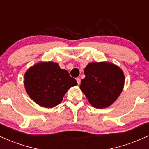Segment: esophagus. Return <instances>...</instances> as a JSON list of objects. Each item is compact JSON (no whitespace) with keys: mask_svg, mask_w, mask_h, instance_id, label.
Wrapping results in <instances>:
<instances>
[{"mask_svg":"<svg viewBox=\"0 0 149 149\" xmlns=\"http://www.w3.org/2000/svg\"><path fill=\"white\" fill-rule=\"evenodd\" d=\"M76 81H77V83H78V85H80V79L79 78H76Z\"/></svg>","mask_w":149,"mask_h":149,"instance_id":"1","label":"esophagus"}]
</instances>
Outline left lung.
<instances>
[{
    "mask_svg": "<svg viewBox=\"0 0 149 149\" xmlns=\"http://www.w3.org/2000/svg\"><path fill=\"white\" fill-rule=\"evenodd\" d=\"M85 78L80 88L90 104L104 109L115 102L122 92L125 76L116 65L107 62L90 63L85 68Z\"/></svg>",
    "mask_w": 149,
    "mask_h": 149,
    "instance_id": "8db88e82",
    "label": "left lung"
}]
</instances>
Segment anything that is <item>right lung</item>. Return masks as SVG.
<instances>
[{
	"mask_svg": "<svg viewBox=\"0 0 149 149\" xmlns=\"http://www.w3.org/2000/svg\"><path fill=\"white\" fill-rule=\"evenodd\" d=\"M77 85L75 78L57 63L42 62L31 67L24 75L29 96L41 107L52 108L62 101L71 87Z\"/></svg>",
	"mask_w": 149,
	"mask_h": 149,
	"instance_id": "obj_1",
	"label": "right lung"
}]
</instances>
